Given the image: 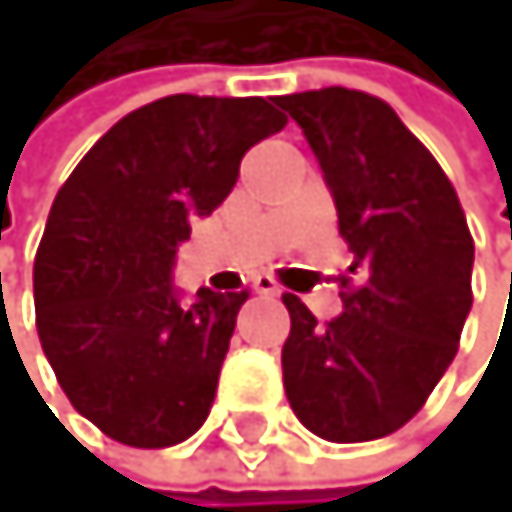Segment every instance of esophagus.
Wrapping results in <instances>:
<instances>
[{
  "label": "esophagus",
  "mask_w": 512,
  "mask_h": 512,
  "mask_svg": "<svg viewBox=\"0 0 512 512\" xmlns=\"http://www.w3.org/2000/svg\"><path fill=\"white\" fill-rule=\"evenodd\" d=\"M253 288H256V295H272V298L282 295V285H278L272 275H256L253 278Z\"/></svg>",
  "instance_id": "34e87169"
}]
</instances>
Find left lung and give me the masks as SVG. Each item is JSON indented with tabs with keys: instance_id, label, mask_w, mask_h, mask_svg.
I'll return each mask as SVG.
<instances>
[{
	"instance_id": "obj_1",
	"label": "left lung",
	"mask_w": 512,
	"mask_h": 512,
	"mask_svg": "<svg viewBox=\"0 0 512 512\" xmlns=\"http://www.w3.org/2000/svg\"><path fill=\"white\" fill-rule=\"evenodd\" d=\"M278 105L320 160L352 253L340 317L317 323L282 295L288 404L320 439H381L417 417L455 359L475 240L449 176L388 102L330 86Z\"/></svg>"
}]
</instances>
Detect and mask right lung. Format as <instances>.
Listing matches in <instances>:
<instances>
[{"mask_svg": "<svg viewBox=\"0 0 512 512\" xmlns=\"http://www.w3.org/2000/svg\"><path fill=\"white\" fill-rule=\"evenodd\" d=\"M285 124L266 99L166 95L124 115L57 192L34 256L37 336L70 404L115 442L166 449L208 420L250 291L182 304L172 262L243 153Z\"/></svg>", "mask_w": 512, "mask_h": 512, "instance_id": "obj_1", "label": "right lung"}]
</instances>
